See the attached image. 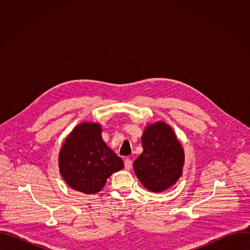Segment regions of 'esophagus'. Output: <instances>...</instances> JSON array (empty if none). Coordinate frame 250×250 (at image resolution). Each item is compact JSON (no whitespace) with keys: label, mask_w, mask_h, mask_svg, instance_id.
<instances>
[{"label":"esophagus","mask_w":250,"mask_h":250,"mask_svg":"<svg viewBox=\"0 0 250 250\" xmlns=\"http://www.w3.org/2000/svg\"><path fill=\"white\" fill-rule=\"evenodd\" d=\"M131 167H132V161H131L130 159L126 158V159L125 160V168L126 170H130Z\"/></svg>","instance_id":"1"}]
</instances>
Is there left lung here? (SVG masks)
<instances>
[{"label":"left lung","mask_w":250,"mask_h":250,"mask_svg":"<svg viewBox=\"0 0 250 250\" xmlns=\"http://www.w3.org/2000/svg\"><path fill=\"white\" fill-rule=\"evenodd\" d=\"M141 145L144 152L133 163L141 184L154 193L175 185L183 173L185 153L173 128L162 121L146 125Z\"/></svg>","instance_id":"obj_1"}]
</instances>
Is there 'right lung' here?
Returning <instances> with one entry per match:
<instances>
[{
  "label": "right lung",
  "mask_w": 250,
  "mask_h": 250,
  "mask_svg": "<svg viewBox=\"0 0 250 250\" xmlns=\"http://www.w3.org/2000/svg\"><path fill=\"white\" fill-rule=\"evenodd\" d=\"M59 172L67 185L84 194H97L106 179L124 168L123 160L105 145L99 123L76 125L63 142Z\"/></svg>",
  "instance_id": "add662e5"
}]
</instances>
